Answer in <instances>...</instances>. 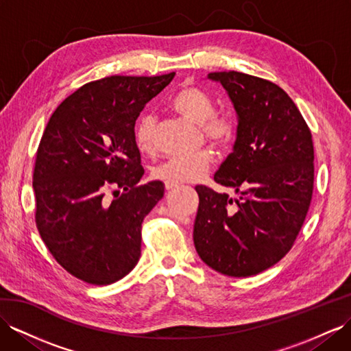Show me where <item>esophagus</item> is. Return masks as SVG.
Masks as SVG:
<instances>
[{"mask_svg":"<svg viewBox=\"0 0 351 351\" xmlns=\"http://www.w3.org/2000/svg\"><path fill=\"white\" fill-rule=\"evenodd\" d=\"M165 186H166V190H173V188L179 186V182H172V181H166V182H165Z\"/></svg>","mask_w":351,"mask_h":351,"instance_id":"34e87169","label":"esophagus"}]
</instances>
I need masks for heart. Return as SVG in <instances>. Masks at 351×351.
Instances as JSON below:
<instances>
[{
  "mask_svg": "<svg viewBox=\"0 0 351 351\" xmlns=\"http://www.w3.org/2000/svg\"><path fill=\"white\" fill-rule=\"evenodd\" d=\"M172 108L188 121L200 125L203 134L213 145L227 147L234 138V123L223 115L215 114L212 97L194 86L182 87L172 99ZM156 120L152 114H143L134 128V142L142 152L154 148ZM210 154L208 151H197L186 156L169 157L152 170L157 179L172 182H190L200 179L210 167Z\"/></svg>",
  "mask_w": 351,
  "mask_h": 351,
  "instance_id": "b5f03b06",
  "label": "heart"
}]
</instances>
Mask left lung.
Segmentation results:
<instances>
[{"instance_id":"obj_1","label":"left lung","mask_w":351,"mask_h":351,"mask_svg":"<svg viewBox=\"0 0 351 351\" xmlns=\"http://www.w3.org/2000/svg\"><path fill=\"white\" fill-rule=\"evenodd\" d=\"M237 115L232 152L213 179L237 199L197 185L194 246L231 277L264 271L289 252L308 212L314 182L311 132L283 88L236 71L210 73Z\"/></svg>"}]
</instances>
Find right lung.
Listing matches in <instances>:
<instances>
[{
    "mask_svg": "<svg viewBox=\"0 0 351 351\" xmlns=\"http://www.w3.org/2000/svg\"><path fill=\"white\" fill-rule=\"evenodd\" d=\"M173 77L97 80L50 117L34 169L35 221L50 254L80 280L111 285L139 261L142 221L163 199L165 184H139L134 123ZM108 187L117 194L112 202L103 197Z\"/></svg>",
    "mask_w": 351,
    "mask_h": 351,
    "instance_id": "1",
    "label": "right lung"
}]
</instances>
